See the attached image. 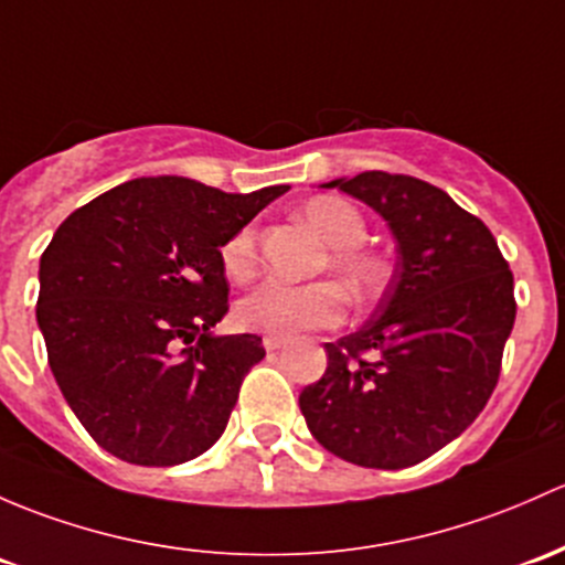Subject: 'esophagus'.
I'll list each match as a JSON object with an SVG mask.
<instances>
[{
    "instance_id": "esophagus-1",
    "label": "esophagus",
    "mask_w": 565,
    "mask_h": 565,
    "mask_svg": "<svg viewBox=\"0 0 565 565\" xmlns=\"http://www.w3.org/2000/svg\"><path fill=\"white\" fill-rule=\"evenodd\" d=\"M263 347H265V352H278V349L284 347V338H278V335H265V338H263Z\"/></svg>"
}]
</instances>
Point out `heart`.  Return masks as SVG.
I'll use <instances>...</instances> for the list:
<instances>
[{
	"mask_svg": "<svg viewBox=\"0 0 565 565\" xmlns=\"http://www.w3.org/2000/svg\"><path fill=\"white\" fill-rule=\"evenodd\" d=\"M300 218L319 237L328 254L324 267L352 302H371L387 284V263L373 252H365V216L349 200L322 194L300 207ZM222 265L233 281H248L257 273V233L243 227L224 243ZM343 300L332 284H292L267 281L246 295L235 308L237 322L246 330L267 335L292 338L306 330L332 328L341 319Z\"/></svg>",
	"mask_w": 565,
	"mask_h": 565,
	"instance_id": "heart-1",
	"label": "heart"
}]
</instances>
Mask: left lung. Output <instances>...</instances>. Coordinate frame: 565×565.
<instances>
[{"instance_id": "left-lung-1", "label": "left lung", "mask_w": 565, "mask_h": 565, "mask_svg": "<svg viewBox=\"0 0 565 565\" xmlns=\"http://www.w3.org/2000/svg\"><path fill=\"white\" fill-rule=\"evenodd\" d=\"M322 186L387 222L397 263L371 319L324 343L328 371L300 392V412L341 460L417 466L455 441L495 390L518 313L512 270L490 230L419 178L367 170Z\"/></svg>"}]
</instances>
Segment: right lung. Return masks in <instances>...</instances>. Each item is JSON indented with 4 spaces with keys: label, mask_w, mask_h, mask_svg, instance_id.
I'll list each match as a JSON object with an SVG mask.
<instances>
[{
    "label": "right lung",
    "mask_w": 565,
    "mask_h": 565,
    "mask_svg": "<svg viewBox=\"0 0 565 565\" xmlns=\"http://www.w3.org/2000/svg\"><path fill=\"white\" fill-rule=\"evenodd\" d=\"M289 186L230 194L135 178L70 213L40 257L47 365L88 436L135 466H178L218 441L263 338L216 335L222 246Z\"/></svg>",
    "instance_id": "right-lung-1"
}]
</instances>
